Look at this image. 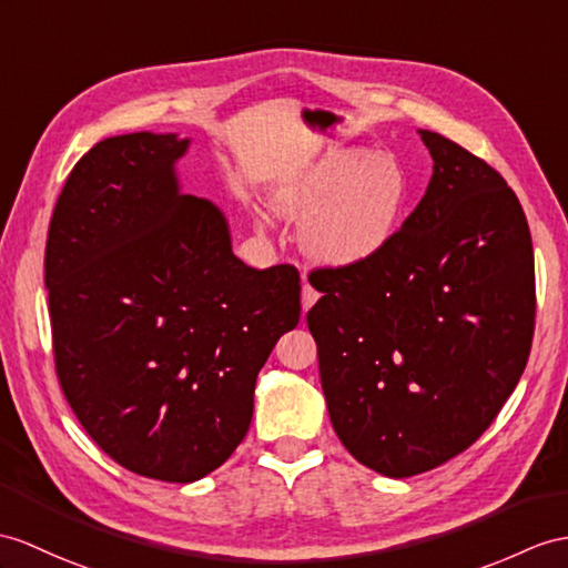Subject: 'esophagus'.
Returning a JSON list of instances; mask_svg holds the SVG:
<instances>
[{
  "label": "esophagus",
  "mask_w": 568,
  "mask_h": 568,
  "mask_svg": "<svg viewBox=\"0 0 568 568\" xmlns=\"http://www.w3.org/2000/svg\"><path fill=\"white\" fill-rule=\"evenodd\" d=\"M317 298H321V294H317L311 284H303V288H301V308H303V313L311 311Z\"/></svg>",
  "instance_id": "34e87169"
}]
</instances>
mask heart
Segmentation results:
<instances>
[{"instance_id": "obj_1", "label": "heart", "mask_w": 568, "mask_h": 568, "mask_svg": "<svg viewBox=\"0 0 568 568\" xmlns=\"http://www.w3.org/2000/svg\"><path fill=\"white\" fill-rule=\"evenodd\" d=\"M409 192L407 169L395 156L344 149L276 185L272 210L303 224L301 247L315 265L342 270L376 257L395 239Z\"/></svg>"}]
</instances>
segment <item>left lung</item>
I'll use <instances>...</instances> for the list:
<instances>
[{"instance_id":"obj_1","label":"left lung","mask_w":568,"mask_h":568,"mask_svg":"<svg viewBox=\"0 0 568 568\" xmlns=\"http://www.w3.org/2000/svg\"><path fill=\"white\" fill-rule=\"evenodd\" d=\"M422 202L362 265L317 270L308 311L329 422L354 458L403 479L448 463L516 390L535 329V260L516 192L419 130Z\"/></svg>"}]
</instances>
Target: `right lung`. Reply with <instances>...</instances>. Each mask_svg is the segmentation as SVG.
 I'll list each match as a JSON object with an SVG mask.
<instances>
[{
	"mask_svg": "<svg viewBox=\"0 0 568 568\" xmlns=\"http://www.w3.org/2000/svg\"><path fill=\"white\" fill-rule=\"evenodd\" d=\"M187 149L173 132L95 144L67 178L45 247L69 407L115 463L178 484L239 448L257 373L301 317L298 272L247 267L224 212L180 190Z\"/></svg>",
	"mask_w": 568,
	"mask_h": 568,
	"instance_id": "1",
	"label": "right lung"
}]
</instances>
